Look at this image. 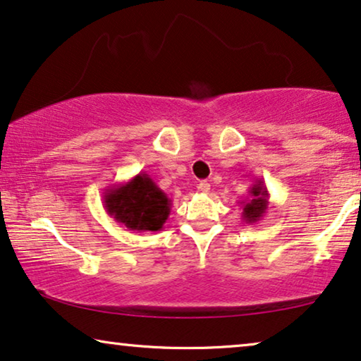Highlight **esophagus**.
<instances>
[{
	"mask_svg": "<svg viewBox=\"0 0 361 361\" xmlns=\"http://www.w3.org/2000/svg\"><path fill=\"white\" fill-rule=\"evenodd\" d=\"M197 190H200L201 192H209L211 190V185L207 181H201L200 185H197Z\"/></svg>",
	"mask_w": 361,
	"mask_h": 361,
	"instance_id": "esophagus-1",
	"label": "esophagus"
}]
</instances>
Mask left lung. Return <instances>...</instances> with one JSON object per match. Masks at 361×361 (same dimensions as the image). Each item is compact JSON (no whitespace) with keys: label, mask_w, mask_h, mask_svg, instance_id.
<instances>
[{"label":"left lung","mask_w":361,"mask_h":361,"mask_svg":"<svg viewBox=\"0 0 361 361\" xmlns=\"http://www.w3.org/2000/svg\"><path fill=\"white\" fill-rule=\"evenodd\" d=\"M270 192L267 190L265 181L262 178L255 180V183L248 190V196L243 200L242 204V219L247 224H255L267 214L268 206H270Z\"/></svg>","instance_id":"left-lung-1"}]
</instances>
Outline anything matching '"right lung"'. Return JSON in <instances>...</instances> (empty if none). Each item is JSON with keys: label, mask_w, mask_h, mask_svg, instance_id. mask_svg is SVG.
I'll list each match as a JSON object with an SVG mask.
<instances>
[{"label": "right lung", "mask_w": 361, "mask_h": 361, "mask_svg": "<svg viewBox=\"0 0 361 361\" xmlns=\"http://www.w3.org/2000/svg\"><path fill=\"white\" fill-rule=\"evenodd\" d=\"M103 202L106 212L116 222L134 232L161 231L171 211V200L145 171L129 181L109 186Z\"/></svg>", "instance_id": "add662e5"}]
</instances>
